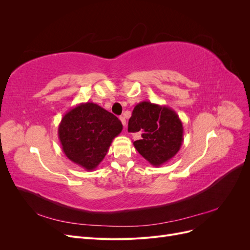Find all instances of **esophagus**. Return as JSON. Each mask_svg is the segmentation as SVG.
<instances>
[{"label": "esophagus", "instance_id": "34e87169", "mask_svg": "<svg viewBox=\"0 0 250 250\" xmlns=\"http://www.w3.org/2000/svg\"><path fill=\"white\" fill-rule=\"evenodd\" d=\"M120 120H121V122H122L123 126L126 127V120H125V118L124 117H120Z\"/></svg>", "mask_w": 250, "mask_h": 250}]
</instances>
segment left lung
Masks as SVG:
<instances>
[{
    "mask_svg": "<svg viewBox=\"0 0 250 250\" xmlns=\"http://www.w3.org/2000/svg\"><path fill=\"white\" fill-rule=\"evenodd\" d=\"M128 131L141 133L133 146L155 167L175 156L184 142V127L177 113L168 106L148 101L135 105L128 121Z\"/></svg>",
    "mask_w": 250,
    "mask_h": 250,
    "instance_id": "left-lung-1",
    "label": "left lung"
}]
</instances>
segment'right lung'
Here are the masks:
<instances>
[{"instance_id":"obj_1","label":"right lung","mask_w":250,"mask_h":250,"mask_svg":"<svg viewBox=\"0 0 250 250\" xmlns=\"http://www.w3.org/2000/svg\"><path fill=\"white\" fill-rule=\"evenodd\" d=\"M123 125L111 112L93 102L71 108L58 126V138L66 157L86 171L95 170L106 155Z\"/></svg>"}]
</instances>
